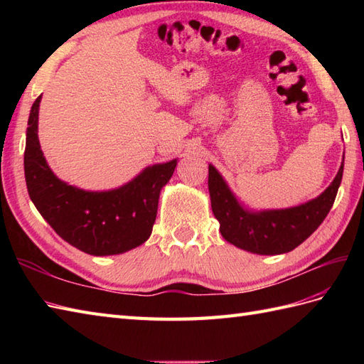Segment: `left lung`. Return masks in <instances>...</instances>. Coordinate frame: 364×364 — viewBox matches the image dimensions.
<instances>
[{
  "mask_svg": "<svg viewBox=\"0 0 364 364\" xmlns=\"http://www.w3.org/2000/svg\"><path fill=\"white\" fill-rule=\"evenodd\" d=\"M208 170L211 208L223 239L250 253L282 255L310 237L327 218L343 180L344 156L335 180L319 197L284 210H249L231 192L218 168L210 164Z\"/></svg>",
  "mask_w": 364,
  "mask_h": 364,
  "instance_id": "1",
  "label": "left lung"
}]
</instances>
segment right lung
I'll return each instance as SVG.
<instances>
[{"instance_id": "obj_1", "label": "right lung", "mask_w": 364, "mask_h": 364, "mask_svg": "<svg viewBox=\"0 0 364 364\" xmlns=\"http://www.w3.org/2000/svg\"><path fill=\"white\" fill-rule=\"evenodd\" d=\"M31 107L25 178L37 211L56 233L76 249L107 257L136 249L150 237L156 220L161 189L173 175L176 159L144 168L123 186L111 191H84L53 173L38 142V106Z\"/></svg>"}]
</instances>
